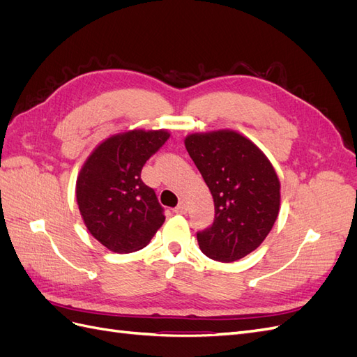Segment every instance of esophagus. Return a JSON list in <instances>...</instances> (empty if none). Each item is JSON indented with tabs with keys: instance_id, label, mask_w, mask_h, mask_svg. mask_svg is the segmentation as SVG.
<instances>
[{
	"instance_id": "esophagus-1",
	"label": "esophagus",
	"mask_w": 357,
	"mask_h": 357,
	"mask_svg": "<svg viewBox=\"0 0 357 357\" xmlns=\"http://www.w3.org/2000/svg\"><path fill=\"white\" fill-rule=\"evenodd\" d=\"M186 211H188V205L185 202H180L174 208V213H177V214H185Z\"/></svg>"
}]
</instances>
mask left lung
<instances>
[{"instance_id": "obj_1", "label": "left lung", "mask_w": 357, "mask_h": 357, "mask_svg": "<svg viewBox=\"0 0 357 357\" xmlns=\"http://www.w3.org/2000/svg\"><path fill=\"white\" fill-rule=\"evenodd\" d=\"M214 199V222L197 234L201 252L213 261L235 262L262 244L277 220L280 180L253 142L231 129L185 138Z\"/></svg>"}]
</instances>
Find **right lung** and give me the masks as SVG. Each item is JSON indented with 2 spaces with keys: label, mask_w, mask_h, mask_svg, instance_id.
I'll use <instances>...</instances> for the list:
<instances>
[{
  "label": "right lung",
  "mask_w": 357,
  "mask_h": 357,
  "mask_svg": "<svg viewBox=\"0 0 357 357\" xmlns=\"http://www.w3.org/2000/svg\"><path fill=\"white\" fill-rule=\"evenodd\" d=\"M169 138L165 129H134L112 135L89 155L75 183L86 228L114 253L146 247L165 222L164 208L142 169Z\"/></svg>",
  "instance_id": "right-lung-1"
}]
</instances>
